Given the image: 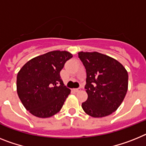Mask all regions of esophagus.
<instances>
[{"label":"esophagus","mask_w":146,"mask_h":146,"mask_svg":"<svg viewBox=\"0 0 146 146\" xmlns=\"http://www.w3.org/2000/svg\"><path fill=\"white\" fill-rule=\"evenodd\" d=\"M80 88H75V89H73V91L76 92V93H77V92L80 91Z\"/></svg>","instance_id":"34e87169"}]
</instances>
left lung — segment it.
<instances>
[{"instance_id":"8db88e82","label":"left lung","mask_w":146,"mask_h":146,"mask_svg":"<svg viewBox=\"0 0 146 146\" xmlns=\"http://www.w3.org/2000/svg\"><path fill=\"white\" fill-rule=\"evenodd\" d=\"M87 73L88 100L82 104L87 114L104 117L117 111L128 90V72L114 58L98 52H79Z\"/></svg>"}]
</instances>
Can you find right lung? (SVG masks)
<instances>
[{
  "label": "right lung",
  "instance_id": "right-lung-1",
  "mask_svg": "<svg viewBox=\"0 0 146 146\" xmlns=\"http://www.w3.org/2000/svg\"><path fill=\"white\" fill-rule=\"evenodd\" d=\"M72 57L67 51L54 50L32 58L21 67L17 76V93L30 113L47 118L59 112L70 94L60 71Z\"/></svg>",
  "mask_w": 146,
  "mask_h": 146
}]
</instances>
